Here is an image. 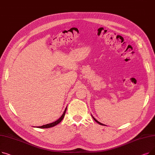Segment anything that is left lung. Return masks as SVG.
I'll list each match as a JSON object with an SVG mask.
<instances>
[{
	"label": "left lung",
	"mask_w": 155,
	"mask_h": 155,
	"mask_svg": "<svg viewBox=\"0 0 155 155\" xmlns=\"http://www.w3.org/2000/svg\"><path fill=\"white\" fill-rule=\"evenodd\" d=\"M92 118H93V119H94V120H95V121H96V122H97V123H98V124H101V125H102V126H105V125H104V124H102V123H100V122H99V121H98V120H97V119H95V118H94V116H92Z\"/></svg>",
	"instance_id": "8db88e82"
}]
</instances>
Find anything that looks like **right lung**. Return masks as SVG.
Returning a JSON list of instances; mask_svg holds the SVG:
<instances>
[{"instance_id": "add662e5", "label": "right lung", "mask_w": 155, "mask_h": 155, "mask_svg": "<svg viewBox=\"0 0 155 155\" xmlns=\"http://www.w3.org/2000/svg\"><path fill=\"white\" fill-rule=\"evenodd\" d=\"M67 107L65 108L62 116L58 119L57 120L53 122V123H50V124H45V125H43V126H38L37 127L38 128H50V127H53L56 125H57L58 124H59L60 122L63 120V119L64 118V115H65V113H66V111H67Z\"/></svg>"}]
</instances>
